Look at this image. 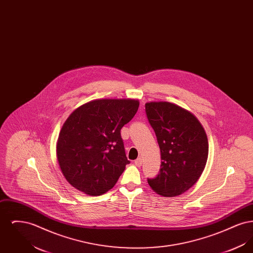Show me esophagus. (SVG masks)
<instances>
[{
    "label": "esophagus",
    "instance_id": "esophagus-1",
    "mask_svg": "<svg viewBox=\"0 0 253 253\" xmlns=\"http://www.w3.org/2000/svg\"><path fill=\"white\" fill-rule=\"evenodd\" d=\"M134 164H135V166H137V167H140L141 165H142V159L139 157V158H137L136 160H134Z\"/></svg>",
    "mask_w": 253,
    "mask_h": 253
}]
</instances>
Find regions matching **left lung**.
I'll return each instance as SVG.
<instances>
[{
  "label": "left lung",
  "instance_id": "8db88e82",
  "mask_svg": "<svg viewBox=\"0 0 253 253\" xmlns=\"http://www.w3.org/2000/svg\"><path fill=\"white\" fill-rule=\"evenodd\" d=\"M145 112L156 132L162 160L159 173L148 178V183L162 196L180 195L204 170L209 154L204 128L191 112L170 102H148Z\"/></svg>",
  "mask_w": 253,
  "mask_h": 253
}]
</instances>
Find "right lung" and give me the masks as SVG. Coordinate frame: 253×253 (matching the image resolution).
I'll list each match as a JSON object with an SVG mask.
<instances>
[{
  "label": "right lung",
  "instance_id": "add662e5",
  "mask_svg": "<svg viewBox=\"0 0 253 253\" xmlns=\"http://www.w3.org/2000/svg\"><path fill=\"white\" fill-rule=\"evenodd\" d=\"M138 106L135 99H96L69 116L59 134L57 157L65 179L74 188L96 196L116 185L130 163L121 128Z\"/></svg>",
  "mask_w": 253,
  "mask_h": 253
}]
</instances>
